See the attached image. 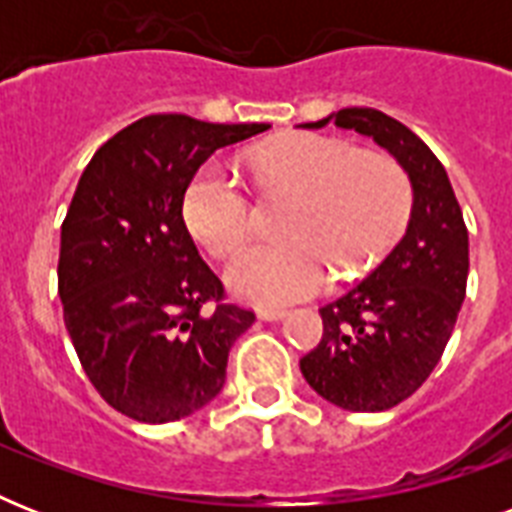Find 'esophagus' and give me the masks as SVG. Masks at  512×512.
Instances as JSON below:
<instances>
[{
    "label": "esophagus",
    "mask_w": 512,
    "mask_h": 512,
    "mask_svg": "<svg viewBox=\"0 0 512 512\" xmlns=\"http://www.w3.org/2000/svg\"><path fill=\"white\" fill-rule=\"evenodd\" d=\"M287 316V308H260L257 311V319H263V321H279Z\"/></svg>",
    "instance_id": "1"
}]
</instances>
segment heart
Wrapping results in <instances>:
<instances>
[{
    "label": "heart",
    "mask_w": 512,
    "mask_h": 512,
    "mask_svg": "<svg viewBox=\"0 0 512 512\" xmlns=\"http://www.w3.org/2000/svg\"><path fill=\"white\" fill-rule=\"evenodd\" d=\"M265 185L297 193L281 231L257 241L228 268V284L257 305L316 295L329 281L372 268L404 233L412 215V180L388 154L356 151L311 132H292L249 156ZM185 225L212 257H231L249 239L255 212L244 185L220 162H204L183 191Z\"/></svg>",
    "instance_id": "obj_1"
}]
</instances>
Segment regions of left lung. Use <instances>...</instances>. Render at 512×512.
Masks as SVG:
<instances>
[{"label":"left lung","instance_id":"left-lung-1","mask_svg":"<svg viewBox=\"0 0 512 512\" xmlns=\"http://www.w3.org/2000/svg\"><path fill=\"white\" fill-rule=\"evenodd\" d=\"M335 122L382 146L412 180L404 239L348 295L321 308L324 335L300 358L321 398L348 412H385L409 398L444 356L468 287V228L444 164L393 116L342 108Z\"/></svg>","mask_w":512,"mask_h":512}]
</instances>
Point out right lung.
<instances>
[{
  "label": "right lung",
  "mask_w": 512,
  "mask_h": 512,
  "mask_svg": "<svg viewBox=\"0 0 512 512\" xmlns=\"http://www.w3.org/2000/svg\"><path fill=\"white\" fill-rule=\"evenodd\" d=\"M268 124L143 116L103 143L60 228L58 295L82 369L116 412L175 422L223 390L255 313L225 303L183 220L188 177Z\"/></svg>",
  "instance_id": "obj_1"
}]
</instances>
